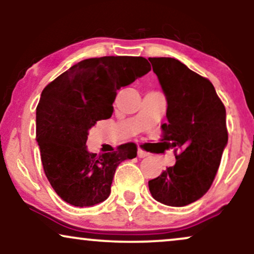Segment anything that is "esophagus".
<instances>
[{
    "label": "esophagus",
    "instance_id": "obj_1",
    "mask_svg": "<svg viewBox=\"0 0 254 254\" xmlns=\"http://www.w3.org/2000/svg\"><path fill=\"white\" fill-rule=\"evenodd\" d=\"M137 155H138V157H145L148 156V153L147 151H144L143 149H138V151H137Z\"/></svg>",
    "mask_w": 254,
    "mask_h": 254
}]
</instances>
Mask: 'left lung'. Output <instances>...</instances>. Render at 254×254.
<instances>
[{"label": "left lung", "instance_id": "1", "mask_svg": "<svg viewBox=\"0 0 254 254\" xmlns=\"http://www.w3.org/2000/svg\"><path fill=\"white\" fill-rule=\"evenodd\" d=\"M167 99L168 122L161 125L176 165L148 182L154 199L185 206L210 189L228 142L226 109L206 77L168 57L148 58Z\"/></svg>", "mask_w": 254, "mask_h": 254}]
</instances>
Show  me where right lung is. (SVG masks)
<instances>
[{
    "instance_id": "1",
    "label": "right lung",
    "mask_w": 254,
    "mask_h": 254,
    "mask_svg": "<svg viewBox=\"0 0 254 254\" xmlns=\"http://www.w3.org/2000/svg\"><path fill=\"white\" fill-rule=\"evenodd\" d=\"M144 57L105 56L81 61L43 89L36 139L45 176L64 202L90 206L111 193L116 168L137 155L135 143L97 155L87 150L88 130L112 116L121 87L150 71Z\"/></svg>"
}]
</instances>
